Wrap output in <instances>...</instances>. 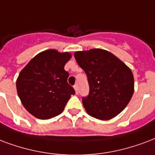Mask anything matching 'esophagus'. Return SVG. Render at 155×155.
<instances>
[{
    "label": "esophagus",
    "mask_w": 155,
    "mask_h": 155,
    "mask_svg": "<svg viewBox=\"0 0 155 155\" xmlns=\"http://www.w3.org/2000/svg\"><path fill=\"white\" fill-rule=\"evenodd\" d=\"M74 88H75V93L78 94V93H79V88H78L77 84H75V85H74Z\"/></svg>",
    "instance_id": "1"
}]
</instances>
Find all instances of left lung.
<instances>
[{
    "label": "left lung",
    "instance_id": "1",
    "mask_svg": "<svg viewBox=\"0 0 155 155\" xmlns=\"http://www.w3.org/2000/svg\"><path fill=\"white\" fill-rule=\"evenodd\" d=\"M74 56L88 78L89 93L82 98L86 112L101 120H110L120 114L133 97L132 71L104 49L75 52Z\"/></svg>",
    "mask_w": 155,
    "mask_h": 155
}]
</instances>
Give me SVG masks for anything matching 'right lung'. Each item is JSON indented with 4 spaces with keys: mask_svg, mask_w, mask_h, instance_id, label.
Returning a JSON list of instances; mask_svg holds the SVG:
<instances>
[{
    "mask_svg": "<svg viewBox=\"0 0 155 155\" xmlns=\"http://www.w3.org/2000/svg\"><path fill=\"white\" fill-rule=\"evenodd\" d=\"M71 58L69 53L49 49L34 57L21 71L16 82L18 95L30 114L49 120L63 111L71 95L75 93L64 70Z\"/></svg>",
    "mask_w": 155,
    "mask_h": 155,
    "instance_id": "obj_1",
    "label": "right lung"
}]
</instances>
